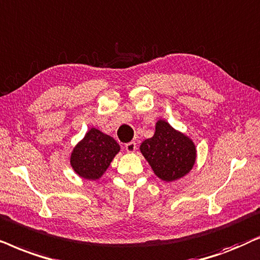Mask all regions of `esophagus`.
<instances>
[{"label": "esophagus", "mask_w": 260, "mask_h": 260, "mask_svg": "<svg viewBox=\"0 0 260 260\" xmlns=\"http://www.w3.org/2000/svg\"><path fill=\"white\" fill-rule=\"evenodd\" d=\"M124 148H126L127 152H129V153H132L137 150V144L134 143V141H129V143H127L124 145Z\"/></svg>", "instance_id": "esophagus-1"}]
</instances>
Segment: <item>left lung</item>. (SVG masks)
I'll use <instances>...</instances> for the list:
<instances>
[{"mask_svg": "<svg viewBox=\"0 0 260 260\" xmlns=\"http://www.w3.org/2000/svg\"><path fill=\"white\" fill-rule=\"evenodd\" d=\"M140 151L154 174L165 182L185 176L192 169L196 159L192 141L164 120L158 121L154 136L143 141Z\"/></svg>", "mask_w": 260, "mask_h": 260, "instance_id": "8db88e82", "label": "left lung"}]
</instances>
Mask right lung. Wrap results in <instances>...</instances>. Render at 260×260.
<instances>
[{
    "label": "right lung",
    "mask_w": 260,
    "mask_h": 260,
    "mask_svg": "<svg viewBox=\"0 0 260 260\" xmlns=\"http://www.w3.org/2000/svg\"><path fill=\"white\" fill-rule=\"evenodd\" d=\"M120 151L112 137L91 128L84 139L74 148L70 162L77 175L86 179H99Z\"/></svg>",
    "instance_id": "right-lung-1"
}]
</instances>
